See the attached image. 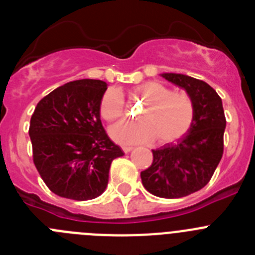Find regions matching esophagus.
Listing matches in <instances>:
<instances>
[{
  "label": "esophagus",
  "instance_id": "esophagus-1",
  "mask_svg": "<svg viewBox=\"0 0 255 255\" xmlns=\"http://www.w3.org/2000/svg\"><path fill=\"white\" fill-rule=\"evenodd\" d=\"M132 149V147H130V145H123V150L125 153H128V152H130V150Z\"/></svg>",
  "mask_w": 255,
  "mask_h": 255
}]
</instances>
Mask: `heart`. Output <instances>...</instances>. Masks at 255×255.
Listing matches in <instances>:
<instances>
[{
	"mask_svg": "<svg viewBox=\"0 0 255 255\" xmlns=\"http://www.w3.org/2000/svg\"><path fill=\"white\" fill-rule=\"evenodd\" d=\"M135 96L145 103L139 114L140 123L119 124L111 129L119 143H148L157 138L170 143L190 129L194 120V105L185 92H172L159 82L138 85ZM100 114L108 123L121 120L125 115V97L117 88L105 92L100 102Z\"/></svg>",
	"mask_w": 255,
	"mask_h": 255,
	"instance_id": "heart-1",
	"label": "heart"
}]
</instances>
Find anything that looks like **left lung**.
<instances>
[{
	"mask_svg": "<svg viewBox=\"0 0 255 255\" xmlns=\"http://www.w3.org/2000/svg\"><path fill=\"white\" fill-rule=\"evenodd\" d=\"M184 88L194 105V120L176 143L153 149V162L140 172L143 186L159 198H182L207 185L224 154L226 128L222 101L203 80L182 74H162Z\"/></svg>",
	"mask_w": 255,
	"mask_h": 255,
	"instance_id": "8db88e82",
	"label": "left lung"
}]
</instances>
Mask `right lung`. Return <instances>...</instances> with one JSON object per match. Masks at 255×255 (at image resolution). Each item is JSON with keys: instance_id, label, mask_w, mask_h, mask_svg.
<instances>
[{"instance_id": "right-lung-1", "label": "right lung", "mask_w": 255, "mask_h": 255, "mask_svg": "<svg viewBox=\"0 0 255 255\" xmlns=\"http://www.w3.org/2000/svg\"><path fill=\"white\" fill-rule=\"evenodd\" d=\"M106 89L105 82L93 79L66 83L43 97L31 115L33 162L58 197H100L108 184L111 162L124 155L101 123L100 102Z\"/></svg>"}]
</instances>
